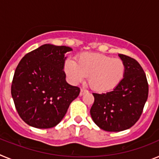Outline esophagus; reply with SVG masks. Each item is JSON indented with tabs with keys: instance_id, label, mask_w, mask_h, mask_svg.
<instances>
[{
	"instance_id": "34e87169",
	"label": "esophagus",
	"mask_w": 159,
	"mask_h": 159,
	"mask_svg": "<svg viewBox=\"0 0 159 159\" xmlns=\"http://www.w3.org/2000/svg\"><path fill=\"white\" fill-rule=\"evenodd\" d=\"M88 90H86V89H84V88H82V89L80 90V95H84V94L88 93Z\"/></svg>"
}]
</instances>
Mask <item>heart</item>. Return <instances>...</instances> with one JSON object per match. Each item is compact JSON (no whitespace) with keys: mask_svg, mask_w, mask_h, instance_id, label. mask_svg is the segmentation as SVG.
<instances>
[{"mask_svg":"<svg viewBox=\"0 0 159 159\" xmlns=\"http://www.w3.org/2000/svg\"><path fill=\"white\" fill-rule=\"evenodd\" d=\"M64 69L71 82L77 84L88 76L89 86L98 92L111 91L119 85L126 73L123 60L93 52L79 55L76 63L71 60L64 62Z\"/></svg>","mask_w":159,"mask_h":159,"instance_id":"b5f03b06","label":"heart"}]
</instances>
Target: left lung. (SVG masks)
Returning a JSON list of instances; mask_svg holds the SVG:
<instances>
[{"label":"left lung","mask_w":159,"mask_h":159,"mask_svg":"<svg viewBox=\"0 0 159 159\" xmlns=\"http://www.w3.org/2000/svg\"><path fill=\"white\" fill-rule=\"evenodd\" d=\"M119 57L126 64L124 78L111 92L93 93L95 101L90 110L95 124L107 131H122L134 126L148 98V82L143 67L128 56Z\"/></svg>","instance_id":"left-lung-1"}]
</instances>
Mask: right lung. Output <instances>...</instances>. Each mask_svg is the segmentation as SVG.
Masks as SVG:
<instances>
[{"mask_svg":"<svg viewBox=\"0 0 159 159\" xmlns=\"http://www.w3.org/2000/svg\"><path fill=\"white\" fill-rule=\"evenodd\" d=\"M72 49L43 44L27 53L15 70L11 94L20 117L29 126L47 129L63 119L80 89L65 80L64 55Z\"/></svg>","mask_w":159,"mask_h":159,"instance_id":"1","label":"right lung"}]
</instances>
